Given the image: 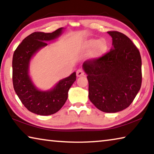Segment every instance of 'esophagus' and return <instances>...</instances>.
<instances>
[{"label":"esophagus","mask_w":154,"mask_h":154,"mask_svg":"<svg viewBox=\"0 0 154 154\" xmlns=\"http://www.w3.org/2000/svg\"><path fill=\"white\" fill-rule=\"evenodd\" d=\"M76 73H77V76L78 77H82L84 75V71H83V70H82V69H79L77 70Z\"/></svg>","instance_id":"esophagus-1"}]
</instances>
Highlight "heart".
I'll use <instances>...</instances> for the list:
<instances>
[{
	"instance_id": "b5f03b06",
	"label": "heart",
	"mask_w": 154,
	"mask_h": 154,
	"mask_svg": "<svg viewBox=\"0 0 154 154\" xmlns=\"http://www.w3.org/2000/svg\"><path fill=\"white\" fill-rule=\"evenodd\" d=\"M83 48L86 51H90L94 49V56L100 57L105 54L108 49V44L106 40L102 38L100 40L90 39L85 41L83 45Z\"/></svg>"
}]
</instances>
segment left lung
I'll return each instance as SVG.
<instances>
[{
    "instance_id": "1",
    "label": "left lung",
    "mask_w": 154,
    "mask_h": 154,
    "mask_svg": "<svg viewBox=\"0 0 154 154\" xmlns=\"http://www.w3.org/2000/svg\"><path fill=\"white\" fill-rule=\"evenodd\" d=\"M113 48L99 58L85 61L89 98L99 110L116 113L130 105L142 83L141 57L124 34L109 31Z\"/></svg>"
}]
</instances>
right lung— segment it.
<instances>
[{
    "label": "right lung",
    "instance_id": "1",
    "mask_svg": "<svg viewBox=\"0 0 154 154\" xmlns=\"http://www.w3.org/2000/svg\"><path fill=\"white\" fill-rule=\"evenodd\" d=\"M60 28L51 33L35 32L26 36L15 49L13 56V84L15 93L28 111L41 116L56 113L66 103L68 92L76 80V72L60 80L53 89L40 91L28 75L32 56L38 49L46 46V41L53 40L61 35Z\"/></svg>",
    "mask_w": 154,
    "mask_h": 154
}]
</instances>
